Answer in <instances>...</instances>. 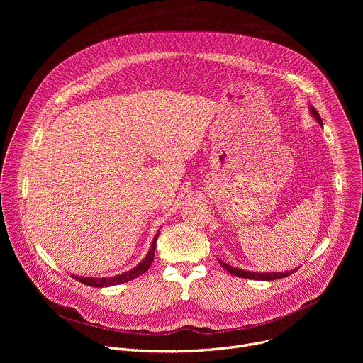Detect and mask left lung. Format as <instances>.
I'll return each instance as SVG.
<instances>
[{"label": "left lung", "mask_w": 363, "mask_h": 363, "mask_svg": "<svg viewBox=\"0 0 363 363\" xmlns=\"http://www.w3.org/2000/svg\"><path fill=\"white\" fill-rule=\"evenodd\" d=\"M308 112L310 115H312L318 123L320 126H323V122H322V118L320 115L318 113V111L313 108V106H308ZM220 264L228 272L231 273L233 276H237V277H242V279H251V280H263V281H270V280H277V279H283V277H287L290 276L291 273H294L297 269H293V270H289V272H262V273H257V272H248V270H241V269H237V267H233V266H228L225 263H223L221 260H218Z\"/></svg>", "instance_id": "8db88e82"}]
</instances>
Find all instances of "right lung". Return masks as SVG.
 I'll return each instance as SVG.
<instances>
[{
  "mask_svg": "<svg viewBox=\"0 0 363 363\" xmlns=\"http://www.w3.org/2000/svg\"><path fill=\"white\" fill-rule=\"evenodd\" d=\"M158 235H160V231L155 234L153 241L150 244V248H149L147 254L145 255L143 260L136 267L130 269L129 272H125V273L113 276V277H83V276H77V274H72V277L79 280L80 283H83L86 286H90V287H111V286L128 283L129 280H133V279L139 277L140 274H143L150 267V264L153 262V257H155V247H157Z\"/></svg>",
  "mask_w": 363,
  "mask_h": 363,
  "instance_id": "1",
  "label": "right lung"
}]
</instances>
